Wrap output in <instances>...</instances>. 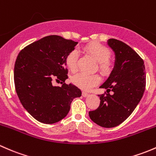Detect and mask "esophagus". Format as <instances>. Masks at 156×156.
Instances as JSON below:
<instances>
[{
    "instance_id": "34e87169",
    "label": "esophagus",
    "mask_w": 156,
    "mask_h": 156,
    "mask_svg": "<svg viewBox=\"0 0 156 156\" xmlns=\"http://www.w3.org/2000/svg\"><path fill=\"white\" fill-rule=\"evenodd\" d=\"M88 95H89V94H88L87 92H86V91H83V97H87Z\"/></svg>"
}]
</instances>
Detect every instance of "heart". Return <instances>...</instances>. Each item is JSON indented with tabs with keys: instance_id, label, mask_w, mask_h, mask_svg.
Wrapping results in <instances>:
<instances>
[{
	"instance_id": "1",
	"label": "heart",
	"mask_w": 156,
	"mask_h": 156,
	"mask_svg": "<svg viewBox=\"0 0 156 156\" xmlns=\"http://www.w3.org/2000/svg\"><path fill=\"white\" fill-rule=\"evenodd\" d=\"M84 51L92 56L98 62V70L103 75L110 74L113 69V63L110 59L111 52L106 46L98 43H91L83 48ZM79 54L77 50L73 49L67 55L65 63L69 70L74 72L77 70ZM72 82L74 85L84 90H89L101 82L98 74H87L80 72L72 77Z\"/></svg>"
}]
</instances>
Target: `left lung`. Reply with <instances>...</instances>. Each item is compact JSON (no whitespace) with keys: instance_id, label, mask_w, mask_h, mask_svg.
Instances as JSON below:
<instances>
[{"instance_id":"8db88e82","label":"left lung","mask_w":156,"mask_h":156,"mask_svg":"<svg viewBox=\"0 0 156 156\" xmlns=\"http://www.w3.org/2000/svg\"><path fill=\"white\" fill-rule=\"evenodd\" d=\"M107 45L115 53L114 67L100 86L107 92L98 95V108L89 115L98 126L113 128L122 123L140 101L145 91L146 70L144 60L129 46L115 39L108 40Z\"/></svg>"}]
</instances>
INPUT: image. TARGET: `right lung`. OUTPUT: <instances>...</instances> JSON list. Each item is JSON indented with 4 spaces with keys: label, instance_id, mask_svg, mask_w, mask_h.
Returning <instances> with one entry per match:
<instances>
[{
    "label": "right lung",
    "instance_id": "add662e5",
    "mask_svg": "<svg viewBox=\"0 0 156 156\" xmlns=\"http://www.w3.org/2000/svg\"><path fill=\"white\" fill-rule=\"evenodd\" d=\"M77 43L50 35L30 43L17 56L14 67L17 95L24 108L41 122L53 124L62 120L68 113L72 101L81 96L76 86L65 83V58ZM53 78L63 81V85L53 86Z\"/></svg>",
    "mask_w": 156,
    "mask_h": 156
}]
</instances>
